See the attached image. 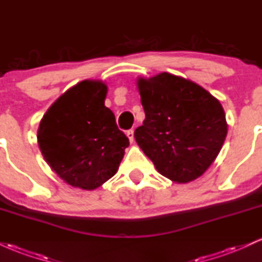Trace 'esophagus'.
<instances>
[{
  "label": "esophagus",
  "instance_id": "34e87169",
  "mask_svg": "<svg viewBox=\"0 0 262 262\" xmlns=\"http://www.w3.org/2000/svg\"><path fill=\"white\" fill-rule=\"evenodd\" d=\"M127 137H128L129 141H130V143H133V141H134V130H133V129H130V130L127 132Z\"/></svg>",
  "mask_w": 262,
  "mask_h": 262
}]
</instances>
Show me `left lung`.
Instances as JSON below:
<instances>
[{
  "instance_id": "1",
  "label": "left lung",
  "mask_w": 262,
  "mask_h": 262,
  "mask_svg": "<svg viewBox=\"0 0 262 262\" xmlns=\"http://www.w3.org/2000/svg\"><path fill=\"white\" fill-rule=\"evenodd\" d=\"M137 89L145 112L134 132L139 148L171 181L202 176L228 133L221 102L198 83L169 73L138 77Z\"/></svg>"
}]
</instances>
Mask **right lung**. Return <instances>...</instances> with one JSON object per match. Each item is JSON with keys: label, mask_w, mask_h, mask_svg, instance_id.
I'll return each instance as SVG.
<instances>
[{"label": "right lung", "mask_w": 262, "mask_h": 262, "mask_svg": "<svg viewBox=\"0 0 262 262\" xmlns=\"http://www.w3.org/2000/svg\"><path fill=\"white\" fill-rule=\"evenodd\" d=\"M108 87L83 80L69 89L39 123L38 145L50 169L73 187L96 189L116 175L128 138L104 106Z\"/></svg>", "instance_id": "1"}]
</instances>
